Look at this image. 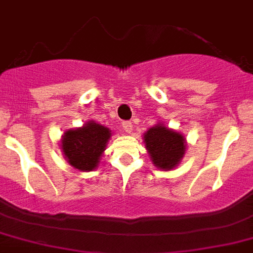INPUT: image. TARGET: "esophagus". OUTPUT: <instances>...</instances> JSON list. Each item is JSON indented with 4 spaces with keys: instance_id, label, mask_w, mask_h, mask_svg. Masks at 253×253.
<instances>
[{
    "instance_id": "1",
    "label": "esophagus",
    "mask_w": 253,
    "mask_h": 253,
    "mask_svg": "<svg viewBox=\"0 0 253 253\" xmlns=\"http://www.w3.org/2000/svg\"><path fill=\"white\" fill-rule=\"evenodd\" d=\"M123 128L124 130L128 133V134H131V131H133V124L130 122H124L123 123Z\"/></svg>"
}]
</instances>
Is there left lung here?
Masks as SVG:
<instances>
[{
	"instance_id": "left-lung-1",
	"label": "left lung",
	"mask_w": 253,
	"mask_h": 253,
	"mask_svg": "<svg viewBox=\"0 0 253 253\" xmlns=\"http://www.w3.org/2000/svg\"><path fill=\"white\" fill-rule=\"evenodd\" d=\"M143 143L153 165L165 171L175 169L187 151L184 135L165 126L164 123H157L144 133Z\"/></svg>"
}]
</instances>
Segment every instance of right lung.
<instances>
[{"mask_svg": "<svg viewBox=\"0 0 253 253\" xmlns=\"http://www.w3.org/2000/svg\"><path fill=\"white\" fill-rule=\"evenodd\" d=\"M112 135L111 129L94 120H88L83 126L68 129L60 139L65 160L79 171L97 169Z\"/></svg>", "mask_w": 253, "mask_h": 253, "instance_id": "obj_1", "label": "right lung"}]
</instances>
